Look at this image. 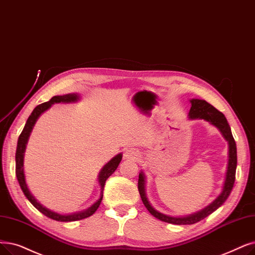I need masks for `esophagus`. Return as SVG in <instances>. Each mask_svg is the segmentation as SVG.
Here are the masks:
<instances>
[{"label": "esophagus", "instance_id": "esophagus-1", "mask_svg": "<svg viewBox=\"0 0 255 255\" xmlns=\"http://www.w3.org/2000/svg\"><path fill=\"white\" fill-rule=\"evenodd\" d=\"M124 157L126 159H131V160H134L138 157V152L135 150V149H132V148H129L125 151L124 153Z\"/></svg>", "mask_w": 255, "mask_h": 255}]
</instances>
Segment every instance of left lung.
<instances>
[{"label": "left lung", "mask_w": 255, "mask_h": 255, "mask_svg": "<svg viewBox=\"0 0 255 255\" xmlns=\"http://www.w3.org/2000/svg\"><path fill=\"white\" fill-rule=\"evenodd\" d=\"M192 107L190 110V119H203L204 121L209 122L210 124L216 126L221 133L223 134L224 138L228 141L229 145V159H228V167H227V173H226V178L223 186V191L220 194V196L216 199V200L210 203L208 206H206L204 209L200 210L194 215H190L187 217H181V218H176V217H170L167 215H163L156 209H154L150 202L148 201L146 192H145V175L142 172L138 175V192L141 198V201L146 208L149 210V213L155 217L159 219L163 222L171 223V224H177V225H186V224H195L199 221L203 220L207 216H209L212 213H214L216 209H218L221 205H222L228 196L231 193L232 187H234L235 180H236V170H237V145L234 136L231 133V129L228 125V122L225 118V116L216 109L213 105L207 103L205 100H199V99H192L191 100Z\"/></svg>", "instance_id": "obj_1"}]
</instances>
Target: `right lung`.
Returning <instances> with one entry per match:
<instances>
[{"label": "right lung", "instance_id": "add662e5", "mask_svg": "<svg viewBox=\"0 0 255 255\" xmlns=\"http://www.w3.org/2000/svg\"><path fill=\"white\" fill-rule=\"evenodd\" d=\"M79 100V96L76 94H68V95H63V96H55L53 97L50 101L42 103L37 105L34 109H33L32 114L30 115V117L28 118L26 125L21 131V133L18 136V140H17V147H16V153H15V174H16V178L17 181L19 183V186L21 191H23L24 195L27 197L28 200L31 202V204L34 206L36 209H38L39 212L45 215L46 217L53 219L55 221H60V222H72V221H78V220H82L85 219L87 217H90L92 215L95 214L96 210L98 209V207L100 206L102 198H103V190H104V185L105 182L107 180L108 177L112 175L117 168L119 167V164L122 160V154H118L117 156H115L112 160L109 162H107L103 169L101 170L100 174H99V183L101 185V196L100 199L94 204L92 205L90 208H87L83 212L80 213H76V214H72V215H60L57 213H54L52 210L46 208L45 206H42L36 199L33 197V195L30 193L27 183H26V179H25V174H24V153L26 150V145L28 138L30 136L31 131L33 129V126H34L36 120L38 119V117L43 113L46 112L47 109H49L52 104L54 103H71V102H77Z\"/></svg>", "mask_w": 255, "mask_h": 255}]
</instances>
